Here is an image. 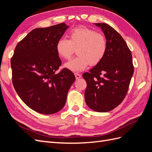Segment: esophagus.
<instances>
[{
	"mask_svg": "<svg viewBox=\"0 0 152 152\" xmlns=\"http://www.w3.org/2000/svg\"><path fill=\"white\" fill-rule=\"evenodd\" d=\"M74 75H75V76L76 79H79V78H80V77H81V75H80V74H79V73H74Z\"/></svg>",
	"mask_w": 152,
	"mask_h": 152,
	"instance_id": "esophagus-1",
	"label": "esophagus"
}]
</instances>
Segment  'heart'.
Here are the masks:
<instances>
[{
	"instance_id": "obj_1",
	"label": "heart",
	"mask_w": 152,
	"mask_h": 152,
	"mask_svg": "<svg viewBox=\"0 0 152 152\" xmlns=\"http://www.w3.org/2000/svg\"><path fill=\"white\" fill-rule=\"evenodd\" d=\"M69 39L61 38L56 44L58 56L69 59L77 49L78 56L65 64L72 72L84 70L89 65L96 66L103 60L107 51V41L96 30L81 26L72 29L68 34Z\"/></svg>"
}]
</instances>
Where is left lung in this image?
Masks as SVG:
<instances>
[{"instance_id": "1", "label": "left lung", "mask_w": 152, "mask_h": 152, "mask_svg": "<svg viewBox=\"0 0 152 152\" xmlns=\"http://www.w3.org/2000/svg\"><path fill=\"white\" fill-rule=\"evenodd\" d=\"M94 25L102 30L108 47L103 60L82 75L87 82L85 100L94 111L107 112L125 98L134 66L131 52L122 36L107 24Z\"/></svg>"}]
</instances>
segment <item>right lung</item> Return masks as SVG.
Instances as JSON below:
<instances>
[{
  "label": "right lung",
  "instance_id": "1",
  "mask_svg": "<svg viewBox=\"0 0 152 152\" xmlns=\"http://www.w3.org/2000/svg\"><path fill=\"white\" fill-rule=\"evenodd\" d=\"M68 28L64 23L31 30L18 43L11 59L12 84L29 108L42 114H53L65 104L67 93L75 80L61 65L56 44Z\"/></svg>",
  "mask_w": 152,
  "mask_h": 152
}]
</instances>
